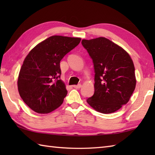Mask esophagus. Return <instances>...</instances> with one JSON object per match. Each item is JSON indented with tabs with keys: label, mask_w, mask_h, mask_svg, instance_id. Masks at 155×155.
Instances as JSON below:
<instances>
[{
	"label": "esophagus",
	"mask_w": 155,
	"mask_h": 155,
	"mask_svg": "<svg viewBox=\"0 0 155 155\" xmlns=\"http://www.w3.org/2000/svg\"><path fill=\"white\" fill-rule=\"evenodd\" d=\"M73 87L74 88H77V89H78V88H80L81 87V84H77V85H74Z\"/></svg>",
	"instance_id": "obj_1"
}]
</instances>
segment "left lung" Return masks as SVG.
Masks as SVG:
<instances>
[{"mask_svg":"<svg viewBox=\"0 0 155 155\" xmlns=\"http://www.w3.org/2000/svg\"><path fill=\"white\" fill-rule=\"evenodd\" d=\"M93 60L94 93L87 102L94 110L109 114L126 104L134 91L136 78L130 57L104 37L81 42Z\"/></svg>","mask_w":155,"mask_h":155,"instance_id":"obj_1","label":"left lung"}]
</instances>
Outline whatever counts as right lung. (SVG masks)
I'll list each match as a JSON object with an SVG mask.
<instances>
[{"mask_svg": "<svg viewBox=\"0 0 155 155\" xmlns=\"http://www.w3.org/2000/svg\"><path fill=\"white\" fill-rule=\"evenodd\" d=\"M81 40L52 36L38 44L26 57L19 72L18 90L23 101L32 110L48 113L63 103L67 91L60 79V62Z\"/></svg>", "mask_w": 155, "mask_h": 155, "instance_id": "obj_1", "label": "right lung"}]
</instances>
